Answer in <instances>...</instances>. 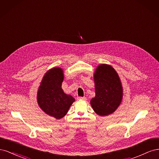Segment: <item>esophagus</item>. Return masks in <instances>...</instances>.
<instances>
[{
	"instance_id": "1",
	"label": "esophagus",
	"mask_w": 159,
	"mask_h": 159,
	"mask_svg": "<svg viewBox=\"0 0 159 159\" xmlns=\"http://www.w3.org/2000/svg\"><path fill=\"white\" fill-rule=\"evenodd\" d=\"M78 99H80V100H86L87 99H86V98H82V97H78Z\"/></svg>"
}]
</instances>
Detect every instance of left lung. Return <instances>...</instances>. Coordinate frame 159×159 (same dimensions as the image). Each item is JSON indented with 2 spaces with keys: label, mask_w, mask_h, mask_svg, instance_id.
Instances as JSON below:
<instances>
[{
  "label": "left lung",
  "mask_w": 159,
  "mask_h": 159,
  "mask_svg": "<svg viewBox=\"0 0 159 159\" xmlns=\"http://www.w3.org/2000/svg\"><path fill=\"white\" fill-rule=\"evenodd\" d=\"M95 96L90 103L100 116H107L117 110L121 103L123 89L121 80L111 66L99 65L93 74Z\"/></svg>",
  "instance_id": "1"
}]
</instances>
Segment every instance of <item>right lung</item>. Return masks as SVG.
<instances>
[{"instance_id": "add662e5", "label": "right lung", "mask_w": 159, "mask_h": 159, "mask_svg": "<svg viewBox=\"0 0 159 159\" xmlns=\"http://www.w3.org/2000/svg\"><path fill=\"white\" fill-rule=\"evenodd\" d=\"M64 79L62 68H53L43 76L37 91L38 106L46 114L56 119L64 117L75 102V99L65 93L61 88Z\"/></svg>"}]
</instances>
